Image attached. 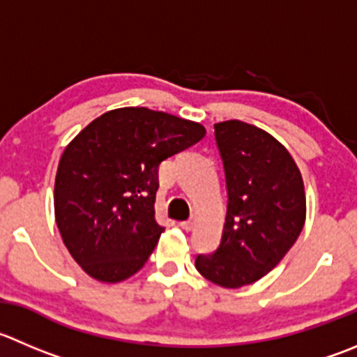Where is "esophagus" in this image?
Wrapping results in <instances>:
<instances>
[{
    "label": "esophagus",
    "instance_id": "obj_1",
    "mask_svg": "<svg viewBox=\"0 0 357 357\" xmlns=\"http://www.w3.org/2000/svg\"><path fill=\"white\" fill-rule=\"evenodd\" d=\"M195 227H197V218L195 216L190 218V220H186V221H181L183 230H193Z\"/></svg>",
    "mask_w": 357,
    "mask_h": 357
}]
</instances>
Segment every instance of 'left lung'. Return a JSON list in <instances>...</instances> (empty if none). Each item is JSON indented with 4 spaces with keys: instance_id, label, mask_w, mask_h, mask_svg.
Instances as JSON below:
<instances>
[{
    "instance_id": "1",
    "label": "left lung",
    "mask_w": 357,
    "mask_h": 357,
    "mask_svg": "<svg viewBox=\"0 0 357 357\" xmlns=\"http://www.w3.org/2000/svg\"><path fill=\"white\" fill-rule=\"evenodd\" d=\"M228 206L221 244L197 256L200 275L237 289L265 278L302 231L305 186L291 153L272 134L241 120L214 123Z\"/></svg>"
}]
</instances>
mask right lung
<instances>
[{
    "instance_id": "add662e5",
    "label": "right lung",
    "mask_w": 357,
    "mask_h": 357,
    "mask_svg": "<svg viewBox=\"0 0 357 357\" xmlns=\"http://www.w3.org/2000/svg\"><path fill=\"white\" fill-rule=\"evenodd\" d=\"M204 136L199 122L127 106L73 137L59 160L54 211L86 275L115 284L143 268L165 230L155 220L158 165Z\"/></svg>"
}]
</instances>
